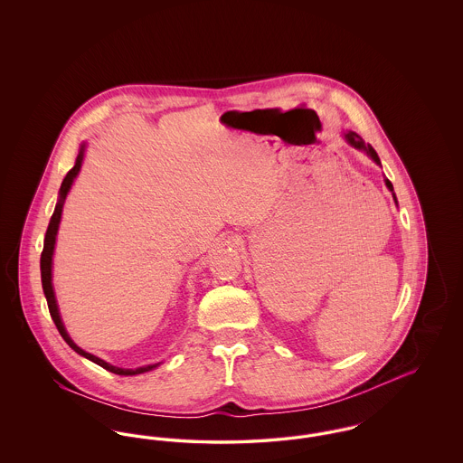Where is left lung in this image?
<instances>
[{
    "instance_id": "8db88e82",
    "label": "left lung",
    "mask_w": 463,
    "mask_h": 463,
    "mask_svg": "<svg viewBox=\"0 0 463 463\" xmlns=\"http://www.w3.org/2000/svg\"><path fill=\"white\" fill-rule=\"evenodd\" d=\"M344 137H345V140L353 146V147H355V149H359V151H364L366 155L370 156L372 159H373L374 163L376 165H380V157H378V155H376V151H374L373 147L370 146V144H364V140L357 135L355 132H345L344 133ZM385 185H387V189L392 193V198H394V201H396L397 204V199L396 194H394V187H392V184L385 178Z\"/></svg>"
}]
</instances>
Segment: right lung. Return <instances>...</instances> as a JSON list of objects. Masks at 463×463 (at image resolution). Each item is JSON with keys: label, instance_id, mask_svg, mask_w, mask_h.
Wrapping results in <instances>:
<instances>
[{"label": "right lung", "instance_id": "obj_1", "mask_svg": "<svg viewBox=\"0 0 463 463\" xmlns=\"http://www.w3.org/2000/svg\"><path fill=\"white\" fill-rule=\"evenodd\" d=\"M83 156H85V146H81L80 155L76 157L74 166L67 172L66 178L62 180V185H61V191H59V201H57V204H55L53 215H52V219H50L48 229H46V234H44L43 251H42V262H40V264H42V283H43V291L44 297H46V304H48V310H50V316H52V319H53V323H55L57 330H59V333L62 335V338L66 340L67 345H69L72 351H76L80 355L87 357L90 361H93L95 364L102 366L104 370L112 372V373L125 374V376L146 373V372H151V370L156 368L157 364H149V366H142V368H135V370L112 366L109 363H106L104 359H100V357H97V355H93V354L83 351L81 347H78V345L72 342V338L67 335L66 326H64V323H62V319H61V312H59V306H57V300H55L53 287H52V257H53V250H55V240H57V231H59L61 217H62L64 201H66V196L69 194V191H71V185H72L74 178L78 176L80 170H81Z\"/></svg>", "mask_w": 463, "mask_h": 463}]
</instances>
